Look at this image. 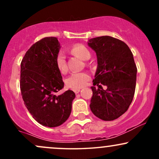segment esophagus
<instances>
[{"mask_svg":"<svg viewBox=\"0 0 159 159\" xmlns=\"http://www.w3.org/2000/svg\"><path fill=\"white\" fill-rule=\"evenodd\" d=\"M80 90H80V89H75V90H73V91H74L75 93V94L78 93L80 92Z\"/></svg>","mask_w":159,"mask_h":159,"instance_id":"obj_1","label":"esophagus"}]
</instances>
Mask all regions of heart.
Masks as SVG:
<instances>
[{"label": "heart", "instance_id": "1", "mask_svg": "<svg viewBox=\"0 0 159 159\" xmlns=\"http://www.w3.org/2000/svg\"><path fill=\"white\" fill-rule=\"evenodd\" d=\"M72 52L75 55L80 57L84 61H87L91 57L90 50L83 45H74L72 48ZM56 65L60 72L62 73H65L67 71L66 61L64 53L63 52H60L57 55ZM89 80H90V75L87 72H73L66 78V84L67 85V87L75 90V89H80L85 86Z\"/></svg>", "mask_w": 159, "mask_h": 159}]
</instances>
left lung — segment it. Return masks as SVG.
I'll list each match as a JSON object with an SVG mask.
<instances>
[{"instance_id": "obj_1", "label": "left lung", "mask_w": 159, "mask_h": 159, "mask_svg": "<svg viewBox=\"0 0 159 159\" xmlns=\"http://www.w3.org/2000/svg\"><path fill=\"white\" fill-rule=\"evenodd\" d=\"M88 45L97 56L90 109L105 121L117 119L129 108L134 95L137 67L130 48L121 40L109 36L89 39ZM107 86L105 91L94 86Z\"/></svg>"}]
</instances>
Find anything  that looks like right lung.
I'll return each instance as SVG.
<instances>
[{
	"label": "right lung",
	"mask_w": 159,
	"mask_h": 159,
	"mask_svg": "<svg viewBox=\"0 0 159 159\" xmlns=\"http://www.w3.org/2000/svg\"><path fill=\"white\" fill-rule=\"evenodd\" d=\"M61 45L56 37H45L27 50L21 63L20 88L25 106L38 123L59 126L72 111L73 91L55 93L64 87L56 57Z\"/></svg>",
	"instance_id": "obj_1"
}]
</instances>
